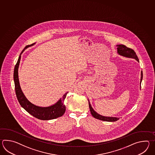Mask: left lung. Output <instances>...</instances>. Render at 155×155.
<instances>
[{"instance_id":"left-lung-1","label":"left lung","mask_w":155,"mask_h":155,"mask_svg":"<svg viewBox=\"0 0 155 155\" xmlns=\"http://www.w3.org/2000/svg\"><path fill=\"white\" fill-rule=\"evenodd\" d=\"M117 52L120 55H122V56H126V57H128V58H134L137 61H139L138 57L136 55V54L135 52V51L132 49H131L130 48H128L127 46H125V45H117ZM142 77H143V73L141 71V81L140 82L141 83L142 80ZM140 83V84H141ZM89 101V108L91 114L92 115V116L94 117H95V119H99L102 121H109V122H114L116 121H117L119 120V118L117 117H105V116H103L100 115L98 114L97 112H96L91 107V106L90 105V103Z\"/></svg>"}]
</instances>
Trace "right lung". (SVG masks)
Masks as SVG:
<instances>
[{
	"instance_id": "right-lung-1",
	"label": "right lung",
	"mask_w": 155,
	"mask_h": 155,
	"mask_svg": "<svg viewBox=\"0 0 155 155\" xmlns=\"http://www.w3.org/2000/svg\"><path fill=\"white\" fill-rule=\"evenodd\" d=\"M32 45L33 44L27 45L23 50L14 68V81L15 84V90L17 99L21 107L25 109L29 114L35 117V118L41 120H49L56 119L63 116L65 112L66 107L64 104V101L66 97L68 92H66L65 95H64L62 99H60L55 105L47 107H41L34 105L33 104L30 102L24 95L20 88L18 71L20 63L21 54L23 53L25 49Z\"/></svg>"
}]
</instances>
